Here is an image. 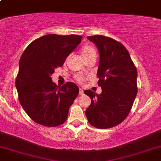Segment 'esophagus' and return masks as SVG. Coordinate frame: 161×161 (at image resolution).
Returning a JSON list of instances; mask_svg holds the SVG:
<instances>
[{
    "label": "esophagus",
    "instance_id": "1",
    "mask_svg": "<svg viewBox=\"0 0 161 161\" xmlns=\"http://www.w3.org/2000/svg\"><path fill=\"white\" fill-rule=\"evenodd\" d=\"M79 95H84V91H83L82 88H79Z\"/></svg>",
    "mask_w": 161,
    "mask_h": 161
}]
</instances>
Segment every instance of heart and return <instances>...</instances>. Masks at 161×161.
Wrapping results in <instances>:
<instances>
[{
  "instance_id": "b5f03b06",
  "label": "heart",
  "mask_w": 161,
  "mask_h": 161,
  "mask_svg": "<svg viewBox=\"0 0 161 161\" xmlns=\"http://www.w3.org/2000/svg\"><path fill=\"white\" fill-rule=\"evenodd\" d=\"M81 52H82V56L84 57V56H87V55L90 54V53H92L93 52H95V49H94L92 46L86 45V46H84V47H82V50H81ZM75 79L80 82H82V81L84 80V79H83V77L82 76V75H76V76H75Z\"/></svg>"
}]
</instances>
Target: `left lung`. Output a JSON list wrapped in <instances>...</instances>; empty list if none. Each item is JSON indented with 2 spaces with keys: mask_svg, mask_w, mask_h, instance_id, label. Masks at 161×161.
<instances>
[{
  "mask_svg": "<svg viewBox=\"0 0 161 161\" xmlns=\"http://www.w3.org/2000/svg\"><path fill=\"white\" fill-rule=\"evenodd\" d=\"M100 54L97 75L101 93H84L92 100L86 109L88 121L98 129L119 125L128 116L138 92L137 70L126 48L117 41L103 36L87 37Z\"/></svg>",
  "mask_w": 161,
  "mask_h": 161,
  "instance_id": "obj_1",
  "label": "left lung"
}]
</instances>
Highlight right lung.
Returning <instances> with one entry per match:
<instances>
[{"mask_svg":"<svg viewBox=\"0 0 161 161\" xmlns=\"http://www.w3.org/2000/svg\"><path fill=\"white\" fill-rule=\"evenodd\" d=\"M82 36L46 35L33 41L20 57L16 80L20 104L38 124L57 126L68 116L79 95L75 83L57 86L51 75L81 43Z\"/></svg>","mask_w":161,"mask_h":161,"instance_id":"obj_1","label":"right lung"}]
</instances>
